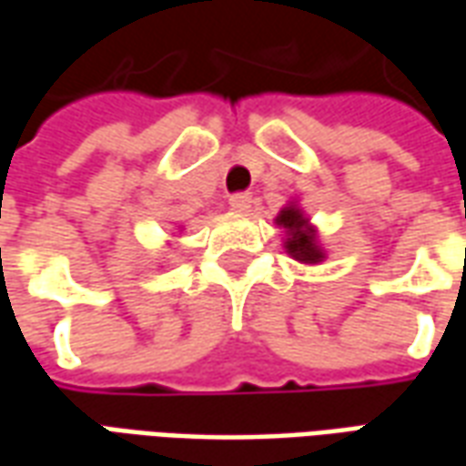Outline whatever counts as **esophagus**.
Instances as JSON below:
<instances>
[{
    "instance_id": "obj_1",
    "label": "esophagus",
    "mask_w": 466,
    "mask_h": 466,
    "mask_svg": "<svg viewBox=\"0 0 466 466\" xmlns=\"http://www.w3.org/2000/svg\"><path fill=\"white\" fill-rule=\"evenodd\" d=\"M229 207L237 209V212H247L252 207V194L249 192H237L229 197Z\"/></svg>"
}]
</instances>
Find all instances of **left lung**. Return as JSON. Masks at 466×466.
I'll list each match as a JSON object with an SVG mask.
<instances>
[{
	"instance_id": "left-lung-1",
	"label": "left lung",
	"mask_w": 466,
	"mask_h": 466,
	"mask_svg": "<svg viewBox=\"0 0 466 466\" xmlns=\"http://www.w3.org/2000/svg\"><path fill=\"white\" fill-rule=\"evenodd\" d=\"M277 222L284 224L287 229H289V239H287V249L289 254H294L297 259H302V262H319L322 259V252L314 247V237L309 229H304V219L299 209H294V207H287L279 217H277Z\"/></svg>"
}]
</instances>
